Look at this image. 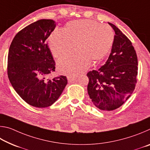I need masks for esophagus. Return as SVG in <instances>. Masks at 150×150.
Returning a JSON list of instances; mask_svg holds the SVG:
<instances>
[{
	"mask_svg": "<svg viewBox=\"0 0 150 150\" xmlns=\"http://www.w3.org/2000/svg\"><path fill=\"white\" fill-rule=\"evenodd\" d=\"M76 79V77H67V80L69 82H72V81H74Z\"/></svg>",
	"mask_w": 150,
	"mask_h": 150,
	"instance_id": "obj_1",
	"label": "esophagus"
}]
</instances>
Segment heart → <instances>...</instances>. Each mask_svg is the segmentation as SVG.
Listing matches in <instances>:
<instances>
[{
    "mask_svg": "<svg viewBox=\"0 0 150 150\" xmlns=\"http://www.w3.org/2000/svg\"><path fill=\"white\" fill-rule=\"evenodd\" d=\"M114 32L106 24L91 20L68 22L64 29L56 28L49 37V47L55 58L73 52L77 54L59 59L57 69L60 73L75 76L89 67L91 62L103 59L110 51L114 42Z\"/></svg>",
    "mask_w": 150,
    "mask_h": 150,
    "instance_id": "1",
    "label": "heart"
}]
</instances>
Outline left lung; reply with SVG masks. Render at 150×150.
<instances>
[{"label":"left lung","instance_id":"left-lung-1","mask_svg":"<svg viewBox=\"0 0 150 150\" xmlns=\"http://www.w3.org/2000/svg\"><path fill=\"white\" fill-rule=\"evenodd\" d=\"M115 32L111 53L105 64L87 75L88 94L96 107L111 111L121 106L135 88L138 58L130 40L115 25L108 22Z\"/></svg>","mask_w":150,"mask_h":150}]
</instances>
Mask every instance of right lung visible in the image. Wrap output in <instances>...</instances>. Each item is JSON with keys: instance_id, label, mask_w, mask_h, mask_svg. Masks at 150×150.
<instances>
[{"instance_id": "add662e5", "label": "right lung", "mask_w": 150, "mask_h": 150, "mask_svg": "<svg viewBox=\"0 0 150 150\" xmlns=\"http://www.w3.org/2000/svg\"><path fill=\"white\" fill-rule=\"evenodd\" d=\"M55 26L53 20H38L17 33L9 48L10 82L20 97L35 107L53 105L67 84L65 76L47 79L55 71V63L45 40Z\"/></svg>"}]
</instances>
